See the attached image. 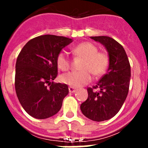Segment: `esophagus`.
<instances>
[{
    "label": "esophagus",
    "instance_id": "34e87169",
    "mask_svg": "<svg viewBox=\"0 0 148 148\" xmlns=\"http://www.w3.org/2000/svg\"><path fill=\"white\" fill-rule=\"evenodd\" d=\"M69 91H70V92L73 93V92H75L76 91V90H75V88H74L73 87H69Z\"/></svg>",
    "mask_w": 148,
    "mask_h": 148
}]
</instances>
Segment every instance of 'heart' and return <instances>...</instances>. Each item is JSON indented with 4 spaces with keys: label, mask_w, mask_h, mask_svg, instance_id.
I'll return each instance as SVG.
<instances>
[{
    "label": "heart",
    "mask_w": 148,
    "mask_h": 148,
    "mask_svg": "<svg viewBox=\"0 0 148 148\" xmlns=\"http://www.w3.org/2000/svg\"><path fill=\"white\" fill-rule=\"evenodd\" d=\"M75 57L83 58L81 71L66 73L61 76V82L73 87H81L91 82V74L99 77L104 74L109 65L110 58L107 53L99 52V48L90 42L77 44L72 49ZM56 64L61 71H67L71 61L64 52H60L56 56Z\"/></svg>",
    "instance_id": "heart-1"
}]
</instances>
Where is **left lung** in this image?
<instances>
[{"instance_id": "left-lung-1", "label": "left lung", "mask_w": 148, "mask_h": 148, "mask_svg": "<svg viewBox=\"0 0 148 148\" xmlns=\"http://www.w3.org/2000/svg\"><path fill=\"white\" fill-rule=\"evenodd\" d=\"M90 38L106 47L109 55V68L96 85L87 88L88 98L80 108L90 119L102 121L116 116L125 102L130 86V65L125 49L116 40L108 36ZM97 88L99 91H94Z\"/></svg>"}]
</instances>
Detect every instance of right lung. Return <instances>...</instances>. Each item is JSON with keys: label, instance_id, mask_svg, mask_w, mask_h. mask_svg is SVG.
Wrapping results in <instances>:
<instances>
[{"label": "right lung", "instance_id": "1", "mask_svg": "<svg viewBox=\"0 0 148 148\" xmlns=\"http://www.w3.org/2000/svg\"><path fill=\"white\" fill-rule=\"evenodd\" d=\"M71 38L40 35L29 40L18 56L15 87L17 96L31 116L44 119L54 116L69 93L66 84L52 82L58 75L56 56Z\"/></svg>", "mask_w": 148, "mask_h": 148}]
</instances>
